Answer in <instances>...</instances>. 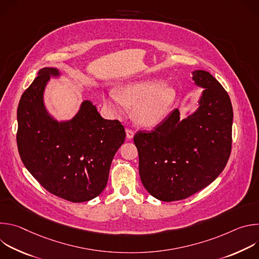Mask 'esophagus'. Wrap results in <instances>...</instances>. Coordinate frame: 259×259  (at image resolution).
I'll return each instance as SVG.
<instances>
[{
	"mask_svg": "<svg viewBox=\"0 0 259 259\" xmlns=\"http://www.w3.org/2000/svg\"><path fill=\"white\" fill-rule=\"evenodd\" d=\"M126 136H127L128 139H132L133 136H134V131H133L132 129L127 128V129H126Z\"/></svg>",
	"mask_w": 259,
	"mask_h": 259,
	"instance_id": "obj_1",
	"label": "esophagus"
}]
</instances>
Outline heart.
<instances>
[{
	"instance_id": "obj_1",
	"label": "heart",
	"mask_w": 259,
	"mask_h": 259,
	"mask_svg": "<svg viewBox=\"0 0 259 259\" xmlns=\"http://www.w3.org/2000/svg\"><path fill=\"white\" fill-rule=\"evenodd\" d=\"M176 98L173 87L160 80H145L125 84L118 96L110 92L103 97L106 108L114 114L122 113V103L132 107L134 120L141 126L153 127L164 120Z\"/></svg>"
}]
</instances>
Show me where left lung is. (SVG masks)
Masks as SVG:
<instances>
[{"mask_svg": "<svg viewBox=\"0 0 259 259\" xmlns=\"http://www.w3.org/2000/svg\"><path fill=\"white\" fill-rule=\"evenodd\" d=\"M203 87L199 108L180 120L173 112L151 132L138 131L134 143L145 190L164 202L200 192L225 169L232 151L233 106L228 92L205 70L193 71Z\"/></svg>", "mask_w": 259, "mask_h": 259, "instance_id": "left-lung-1", "label": "left lung"}]
</instances>
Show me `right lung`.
Listing matches in <instances>:
<instances>
[{"label": "right lung", "instance_id": "add662e5", "mask_svg": "<svg viewBox=\"0 0 259 259\" xmlns=\"http://www.w3.org/2000/svg\"><path fill=\"white\" fill-rule=\"evenodd\" d=\"M58 69L42 68L23 92L16 135L25 168L49 193L73 203L87 202L104 190L110 164L126 133L118 120H104L89 100L70 121L49 116L43 93Z\"/></svg>", "mask_w": 259, "mask_h": 259}]
</instances>
